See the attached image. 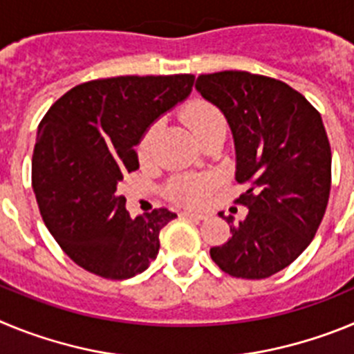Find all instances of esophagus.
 Masks as SVG:
<instances>
[{
	"label": "esophagus",
	"mask_w": 354,
	"mask_h": 354,
	"mask_svg": "<svg viewBox=\"0 0 354 354\" xmlns=\"http://www.w3.org/2000/svg\"><path fill=\"white\" fill-rule=\"evenodd\" d=\"M183 218H189V220H205V214H200V212H189V211H183L180 212Z\"/></svg>",
	"instance_id": "34e87169"
}]
</instances>
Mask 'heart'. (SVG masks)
<instances>
[{"label": "heart", "instance_id": "b5f03b06", "mask_svg": "<svg viewBox=\"0 0 354 354\" xmlns=\"http://www.w3.org/2000/svg\"><path fill=\"white\" fill-rule=\"evenodd\" d=\"M184 120H186L187 126L192 127L195 136L225 124V118L220 109L205 101H193L192 104H187V108L184 109ZM156 134H158V126L154 124L145 131V134L140 140L138 156L143 161H147L152 154ZM212 186H214V180L207 175H179V177L170 180L167 193L170 200H174L177 204L196 207V205L204 204Z\"/></svg>", "mask_w": 354, "mask_h": 354}]
</instances>
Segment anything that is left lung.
<instances>
[{"label": "left lung", "mask_w": 354, "mask_h": 354, "mask_svg": "<svg viewBox=\"0 0 354 354\" xmlns=\"http://www.w3.org/2000/svg\"><path fill=\"white\" fill-rule=\"evenodd\" d=\"M195 88L223 111L236 143V180L248 207L211 259L230 277L261 280L310 245L331 186V149L317 109L283 81L245 71L200 74Z\"/></svg>", "instance_id": "left-lung-1"}]
</instances>
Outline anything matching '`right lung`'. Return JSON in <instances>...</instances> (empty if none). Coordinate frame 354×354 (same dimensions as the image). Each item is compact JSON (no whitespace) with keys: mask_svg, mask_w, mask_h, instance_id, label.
<instances>
[{"mask_svg":"<svg viewBox=\"0 0 354 354\" xmlns=\"http://www.w3.org/2000/svg\"><path fill=\"white\" fill-rule=\"evenodd\" d=\"M193 83V74L86 81L40 120L31 161L37 204L56 243L90 273L126 280L158 255L159 232L177 214L161 207L131 218L117 187L140 167L134 145Z\"/></svg>","mask_w":354,"mask_h":354,"instance_id":"obj_1","label":"right lung"}]
</instances>
